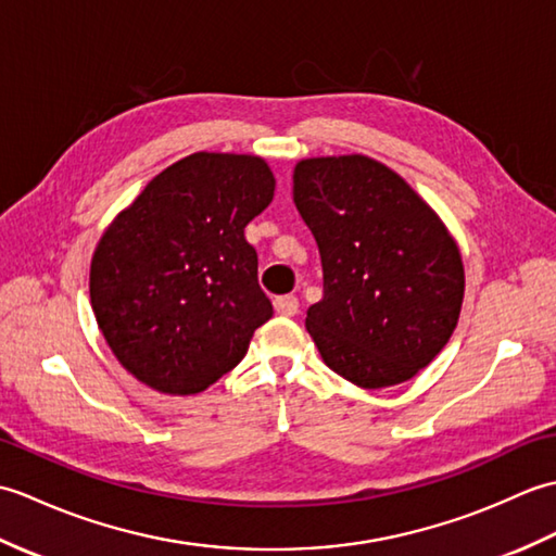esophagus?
<instances>
[{
  "mask_svg": "<svg viewBox=\"0 0 556 556\" xmlns=\"http://www.w3.org/2000/svg\"><path fill=\"white\" fill-rule=\"evenodd\" d=\"M275 311L279 315H296L299 313V299L296 296H277Z\"/></svg>",
  "mask_w": 556,
  "mask_h": 556,
  "instance_id": "obj_1",
  "label": "esophagus"
}]
</instances>
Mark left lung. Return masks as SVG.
I'll return each instance as SVG.
<instances>
[{"instance_id":"8db88e82","label":"left lung","mask_w":556,"mask_h":556,"mask_svg":"<svg viewBox=\"0 0 556 556\" xmlns=\"http://www.w3.org/2000/svg\"><path fill=\"white\" fill-rule=\"evenodd\" d=\"M293 203L323 257L325 293L305 327L327 368L363 389L428 368L454 334L466 289L440 215L365 155L301 160Z\"/></svg>"}]
</instances>
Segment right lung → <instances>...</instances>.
Listing matches in <instances>:
<instances>
[{
    "instance_id": "add662e5",
    "label": "right lung",
    "mask_w": 556,
    "mask_h": 556,
    "mask_svg": "<svg viewBox=\"0 0 556 556\" xmlns=\"http://www.w3.org/2000/svg\"><path fill=\"white\" fill-rule=\"evenodd\" d=\"M275 198L257 155L193 152L160 172L104 229L90 263L100 332L136 380L205 392L271 317L245 224Z\"/></svg>"
}]
</instances>
